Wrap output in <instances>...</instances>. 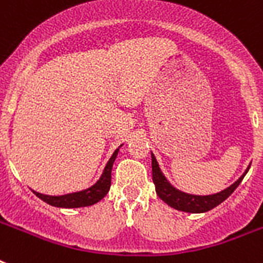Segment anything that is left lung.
I'll list each match as a JSON object with an SVG mask.
<instances>
[{"instance_id": "obj_1", "label": "left lung", "mask_w": 263, "mask_h": 263, "mask_svg": "<svg viewBox=\"0 0 263 263\" xmlns=\"http://www.w3.org/2000/svg\"><path fill=\"white\" fill-rule=\"evenodd\" d=\"M152 168H153V181L156 185L157 195L160 196L161 199L164 200L165 203L169 204L171 208L180 210V212L185 213H204L212 210L220 203H222L237 188V185L241 183V180L249 172V168L246 169L245 173L239 177V179L225 188L222 191L217 192V194H210V195H194V194H188V192L180 191L172 184L169 183V180L165 177V175L161 171L160 165L157 162L156 157L152 153Z\"/></svg>"}]
</instances>
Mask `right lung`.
<instances>
[{
    "label": "right lung",
    "instance_id": "right-lung-1",
    "mask_svg": "<svg viewBox=\"0 0 263 263\" xmlns=\"http://www.w3.org/2000/svg\"><path fill=\"white\" fill-rule=\"evenodd\" d=\"M123 146V144H121ZM121 146L116 148L115 153L111 154V157L107 161L106 166L103 169L102 175L97 180V183H94L91 187L82 190V191L69 192V194H64V195H46V194H41L32 190L35 195L38 196L39 199H42L43 202H46L50 206L61 209H76V208H86V206H91L99 202L101 199L105 198L109 188H110L111 181V168H113V162H115L116 157L119 154V150Z\"/></svg>",
    "mask_w": 263,
    "mask_h": 263
}]
</instances>
